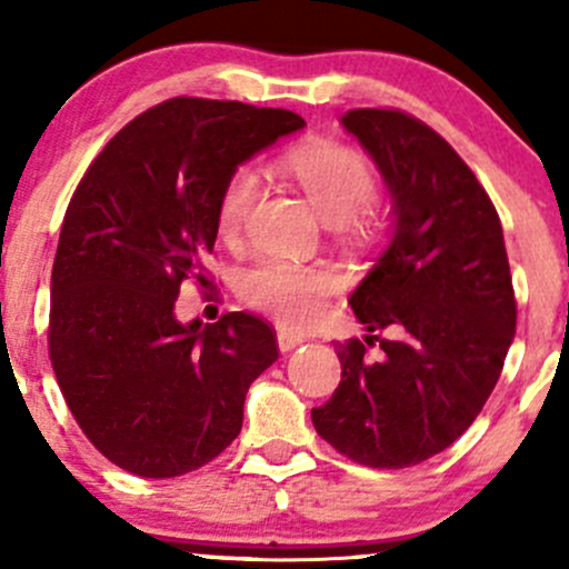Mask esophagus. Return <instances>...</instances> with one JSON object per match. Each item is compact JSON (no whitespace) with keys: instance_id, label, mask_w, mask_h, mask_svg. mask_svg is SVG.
<instances>
[{"instance_id":"1","label":"esophagus","mask_w":569,"mask_h":569,"mask_svg":"<svg viewBox=\"0 0 569 569\" xmlns=\"http://www.w3.org/2000/svg\"><path fill=\"white\" fill-rule=\"evenodd\" d=\"M303 341H307V336L298 333V331H290V328H279L277 331V345L282 352L296 350V347L303 345Z\"/></svg>"}]
</instances>
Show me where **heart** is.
Returning a JSON list of instances; mask_svg holds the SVG:
<instances>
[{
	"mask_svg": "<svg viewBox=\"0 0 569 569\" xmlns=\"http://www.w3.org/2000/svg\"><path fill=\"white\" fill-rule=\"evenodd\" d=\"M282 173L303 194L317 217L345 230H366L371 219L363 206L375 194V168L363 154L333 140H311L287 151ZM258 194V173L238 168L228 176L217 200V233L233 241L243 230L249 209ZM238 290L252 307L277 320L307 326L326 309L328 296L336 290L333 271L322 266H301L290 260H260L241 271Z\"/></svg>",
	"mask_w": 569,
	"mask_h": 569,
	"instance_id": "b5f03b06",
	"label": "heart"
}]
</instances>
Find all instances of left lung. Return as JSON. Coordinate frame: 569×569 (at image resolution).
Listing matches in <instances>:
<instances>
[{
    "label": "left lung",
    "mask_w": 569,
    "mask_h": 569,
    "mask_svg": "<svg viewBox=\"0 0 569 569\" xmlns=\"http://www.w3.org/2000/svg\"><path fill=\"white\" fill-rule=\"evenodd\" d=\"M380 168L393 233L350 296L363 339L339 345L341 382L311 423L341 456L405 469L442 453L478 418L516 336L499 213L453 146L401 111L341 116ZM393 327L396 340L377 330ZM381 341L383 358L365 347Z\"/></svg>",
    "instance_id": "obj_1"
}]
</instances>
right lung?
<instances>
[{
	"label": "right lung",
	"instance_id": "1",
	"mask_svg": "<svg viewBox=\"0 0 569 569\" xmlns=\"http://www.w3.org/2000/svg\"><path fill=\"white\" fill-rule=\"evenodd\" d=\"M307 121L282 108L173 97L132 119L67 206L48 352L89 442L140 478H179L238 437L247 390L279 358L260 317L179 322L184 279L209 284L228 176Z\"/></svg>",
	"mask_w": 569,
	"mask_h": 569
}]
</instances>
